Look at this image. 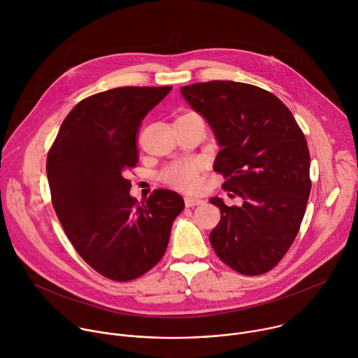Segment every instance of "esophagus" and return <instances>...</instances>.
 Masks as SVG:
<instances>
[{"mask_svg":"<svg viewBox=\"0 0 358 358\" xmlns=\"http://www.w3.org/2000/svg\"><path fill=\"white\" fill-rule=\"evenodd\" d=\"M184 201H185V207H188V208H192V207H196V206H201V203H203L202 199L192 198V196H185Z\"/></svg>","mask_w":358,"mask_h":358,"instance_id":"1","label":"esophagus"}]
</instances>
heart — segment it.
I'll return each mask as SVG.
<instances>
[{"mask_svg":"<svg viewBox=\"0 0 358 358\" xmlns=\"http://www.w3.org/2000/svg\"><path fill=\"white\" fill-rule=\"evenodd\" d=\"M199 164L196 162L177 163L163 173V180L180 189H194L198 187Z\"/></svg>","mask_w":358,"mask_h":358,"instance_id":"obj_1","label":"heart"}]
</instances>
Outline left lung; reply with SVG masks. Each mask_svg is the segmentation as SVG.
<instances>
[{
  "label": "left lung",
  "mask_w": 358,
  "mask_h": 358,
  "mask_svg": "<svg viewBox=\"0 0 358 358\" xmlns=\"http://www.w3.org/2000/svg\"><path fill=\"white\" fill-rule=\"evenodd\" d=\"M180 92L221 148L214 170L227 178L222 188L243 199L241 207H228L222 198H210L221 210L210 242L234 271L265 273L293 243L308 206L312 182L304 134L282 101L258 86L211 80Z\"/></svg>",
  "instance_id": "left-lung-1"
}]
</instances>
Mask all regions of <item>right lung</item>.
<instances>
[{
    "instance_id": "right-lung-1",
    "label": "right lung",
    "mask_w": 358,
    "mask_h": 358,
    "mask_svg": "<svg viewBox=\"0 0 358 358\" xmlns=\"http://www.w3.org/2000/svg\"><path fill=\"white\" fill-rule=\"evenodd\" d=\"M171 86L116 87L83 99L64 120L46 160L55 213L82 259L112 280L155 266L184 199L156 189L143 203L124 173L138 162L136 134Z\"/></svg>"
}]
</instances>
